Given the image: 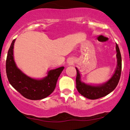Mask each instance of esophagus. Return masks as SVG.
I'll return each instance as SVG.
<instances>
[{"label":"esophagus","instance_id":"34e87169","mask_svg":"<svg viewBox=\"0 0 130 130\" xmlns=\"http://www.w3.org/2000/svg\"><path fill=\"white\" fill-rule=\"evenodd\" d=\"M73 63V61H72V60H69L68 63L69 64H70V65L72 64Z\"/></svg>","mask_w":130,"mask_h":130}]
</instances>
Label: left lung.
I'll use <instances>...</instances> for the list:
<instances>
[{"label": "left lung", "mask_w": 130, "mask_h": 130, "mask_svg": "<svg viewBox=\"0 0 130 130\" xmlns=\"http://www.w3.org/2000/svg\"><path fill=\"white\" fill-rule=\"evenodd\" d=\"M116 51L117 57V67L116 70L112 77L104 85L95 86L86 85L82 82L79 70L77 68H76L77 72L76 79V88L82 95L90 99H96L107 95L115 89L120 80L122 69L121 56L120 48L117 44H116Z\"/></svg>", "instance_id": "left-lung-1"}]
</instances>
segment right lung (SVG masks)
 <instances>
[{"mask_svg": "<svg viewBox=\"0 0 130 130\" xmlns=\"http://www.w3.org/2000/svg\"><path fill=\"white\" fill-rule=\"evenodd\" d=\"M15 39L12 41L7 55L6 72L10 84L23 96L31 100H40L49 96L56 88L58 78L64 67L50 70L48 75L41 80L28 77L16 66L13 49Z\"/></svg>", "mask_w": 130, "mask_h": 130, "instance_id": "obj_1", "label": "right lung"}]
</instances>
